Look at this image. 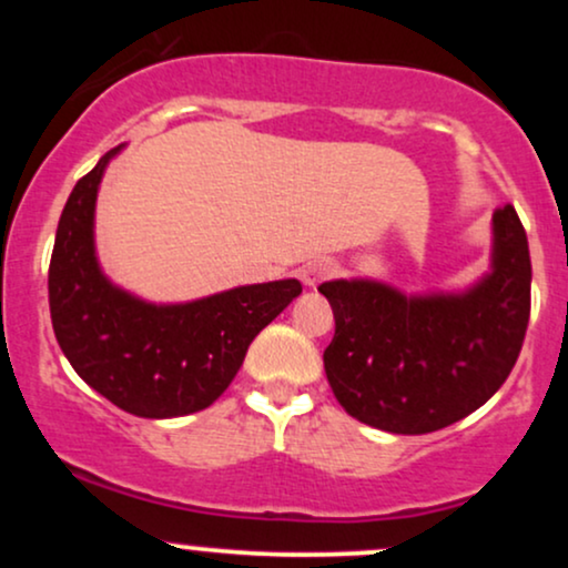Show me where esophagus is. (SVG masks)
I'll list each match as a JSON object with an SVG mask.
<instances>
[{
	"mask_svg": "<svg viewBox=\"0 0 568 568\" xmlns=\"http://www.w3.org/2000/svg\"><path fill=\"white\" fill-rule=\"evenodd\" d=\"M334 272H336V264L328 262V258H321V262H310L304 266L302 280H304V285H317L321 280L334 275Z\"/></svg>",
	"mask_w": 568,
	"mask_h": 568,
	"instance_id": "34e87169",
	"label": "esophagus"
}]
</instances>
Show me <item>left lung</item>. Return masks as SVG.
Listing matches in <instances>:
<instances>
[{
	"label": "left lung",
	"instance_id": "left-lung-1",
	"mask_svg": "<svg viewBox=\"0 0 568 568\" xmlns=\"http://www.w3.org/2000/svg\"><path fill=\"white\" fill-rule=\"evenodd\" d=\"M336 334L325 376L349 416L425 435L480 408L518 361L531 312L529 240L513 205L491 219V270L465 291L403 293L379 280L321 288Z\"/></svg>",
	"mask_w": 568,
	"mask_h": 568
}]
</instances>
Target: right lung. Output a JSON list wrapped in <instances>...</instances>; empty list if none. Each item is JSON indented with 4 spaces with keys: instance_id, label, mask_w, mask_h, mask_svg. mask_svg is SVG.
Returning a JSON list of instances; mask_svg holds the SVG:
<instances>
[{
    "instance_id": "right-lung-1",
    "label": "right lung",
    "mask_w": 568,
    "mask_h": 568,
    "mask_svg": "<svg viewBox=\"0 0 568 568\" xmlns=\"http://www.w3.org/2000/svg\"><path fill=\"white\" fill-rule=\"evenodd\" d=\"M122 146L71 189L50 258V317L71 368L95 393L133 416L173 419L219 400L253 338L302 293V283L240 285L181 304H154L114 285L95 253V200Z\"/></svg>"
}]
</instances>
